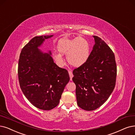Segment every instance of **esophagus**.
<instances>
[{
    "label": "esophagus",
    "mask_w": 135,
    "mask_h": 135,
    "mask_svg": "<svg viewBox=\"0 0 135 135\" xmlns=\"http://www.w3.org/2000/svg\"><path fill=\"white\" fill-rule=\"evenodd\" d=\"M69 76H70V80H72V79L74 76V75L73 74V73L71 72V71H69Z\"/></svg>",
    "instance_id": "34e87169"
}]
</instances>
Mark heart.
I'll return each instance as SVG.
<instances>
[{"label":"heart","mask_w":135,"mask_h":135,"mask_svg":"<svg viewBox=\"0 0 135 135\" xmlns=\"http://www.w3.org/2000/svg\"><path fill=\"white\" fill-rule=\"evenodd\" d=\"M57 49L60 54H55L53 57L60 65L64 64L62 55H66L68 62L74 67H80L88 61L90 47L88 41L82 37L73 39L64 38L59 41Z\"/></svg>","instance_id":"obj_1"}]
</instances>
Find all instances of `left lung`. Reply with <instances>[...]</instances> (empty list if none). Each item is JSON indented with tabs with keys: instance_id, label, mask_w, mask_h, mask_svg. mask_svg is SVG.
<instances>
[{
	"instance_id": "1",
	"label": "left lung",
	"mask_w": 135,
	"mask_h": 135,
	"mask_svg": "<svg viewBox=\"0 0 135 135\" xmlns=\"http://www.w3.org/2000/svg\"><path fill=\"white\" fill-rule=\"evenodd\" d=\"M93 37L95 45L88 61L73 71L78 105L86 111L96 110L108 99L117 75L114 52L99 37Z\"/></svg>"
}]
</instances>
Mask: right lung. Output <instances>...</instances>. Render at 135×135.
Instances as JSON below:
<instances>
[{
    "label": "right lung",
    "instance_id": "obj_1",
    "mask_svg": "<svg viewBox=\"0 0 135 135\" xmlns=\"http://www.w3.org/2000/svg\"><path fill=\"white\" fill-rule=\"evenodd\" d=\"M53 35L35 36L21 50L18 64L20 88L25 96L37 108L50 110L59 103L70 80L66 69L54 62L51 52L41 51L40 47Z\"/></svg>",
    "mask_w": 135,
    "mask_h": 135
}]
</instances>
